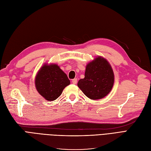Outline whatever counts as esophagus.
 Returning <instances> with one entry per match:
<instances>
[{"instance_id": "esophagus-1", "label": "esophagus", "mask_w": 151, "mask_h": 151, "mask_svg": "<svg viewBox=\"0 0 151 151\" xmlns=\"http://www.w3.org/2000/svg\"><path fill=\"white\" fill-rule=\"evenodd\" d=\"M72 83L73 84H76L77 83V79L76 78H74L72 80Z\"/></svg>"}]
</instances>
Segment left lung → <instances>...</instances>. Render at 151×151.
<instances>
[{"instance_id":"1","label":"left lung","mask_w":151,"mask_h":151,"mask_svg":"<svg viewBox=\"0 0 151 151\" xmlns=\"http://www.w3.org/2000/svg\"><path fill=\"white\" fill-rule=\"evenodd\" d=\"M114 82V72L109 62L98 56L86 65L85 77L77 85L87 97L96 100L104 99L111 91Z\"/></svg>"}]
</instances>
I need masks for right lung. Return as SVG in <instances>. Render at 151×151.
Masks as SVG:
<instances>
[{
  "label": "right lung",
  "mask_w": 151,
  "mask_h": 151,
  "mask_svg": "<svg viewBox=\"0 0 151 151\" xmlns=\"http://www.w3.org/2000/svg\"><path fill=\"white\" fill-rule=\"evenodd\" d=\"M69 84L67 75L56 64L45 63L38 71L35 78L38 93L47 101L57 99Z\"/></svg>",
  "instance_id": "obj_1"
}]
</instances>
